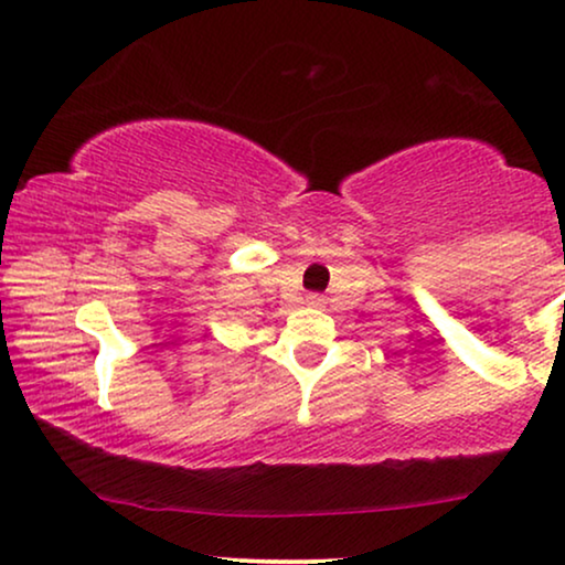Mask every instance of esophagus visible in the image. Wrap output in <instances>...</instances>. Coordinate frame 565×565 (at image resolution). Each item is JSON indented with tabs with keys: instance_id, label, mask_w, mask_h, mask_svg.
Listing matches in <instances>:
<instances>
[{
	"instance_id": "esophagus-1",
	"label": "esophagus",
	"mask_w": 565,
	"mask_h": 565,
	"mask_svg": "<svg viewBox=\"0 0 565 565\" xmlns=\"http://www.w3.org/2000/svg\"><path fill=\"white\" fill-rule=\"evenodd\" d=\"M306 303H309V306H317V309H319V306H324V296H319V294H309V296H306Z\"/></svg>"
}]
</instances>
